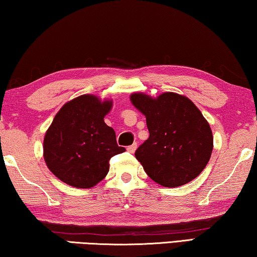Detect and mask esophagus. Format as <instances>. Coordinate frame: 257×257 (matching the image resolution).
I'll return each instance as SVG.
<instances>
[{
  "label": "esophagus",
  "mask_w": 257,
  "mask_h": 257,
  "mask_svg": "<svg viewBox=\"0 0 257 257\" xmlns=\"http://www.w3.org/2000/svg\"><path fill=\"white\" fill-rule=\"evenodd\" d=\"M136 149H137V144L134 143V144H132V145H129V147L127 148V151L130 152V153H134V152L136 151Z\"/></svg>",
  "instance_id": "1"
}]
</instances>
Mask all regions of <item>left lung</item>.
Wrapping results in <instances>:
<instances>
[{"instance_id":"1","label":"left lung","mask_w":257,"mask_h":257,"mask_svg":"<svg viewBox=\"0 0 257 257\" xmlns=\"http://www.w3.org/2000/svg\"><path fill=\"white\" fill-rule=\"evenodd\" d=\"M130 101L147 117L149 139L135 152L153 181L174 188L198 177L213 149L209 122L185 95L165 92L157 98L142 92Z\"/></svg>"}]
</instances>
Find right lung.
<instances>
[{
	"label": "right lung",
	"mask_w": 257,
	"mask_h": 257,
	"mask_svg": "<svg viewBox=\"0 0 257 257\" xmlns=\"http://www.w3.org/2000/svg\"><path fill=\"white\" fill-rule=\"evenodd\" d=\"M112 100L83 94L64 104L46 132L44 159L49 171L75 188H91L109 171V159L124 152L104 117Z\"/></svg>",
	"instance_id": "right-lung-1"
}]
</instances>
